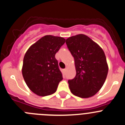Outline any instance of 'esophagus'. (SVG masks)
I'll use <instances>...</instances> for the list:
<instances>
[{
    "label": "esophagus",
    "instance_id": "34e87169",
    "mask_svg": "<svg viewBox=\"0 0 125 125\" xmlns=\"http://www.w3.org/2000/svg\"><path fill=\"white\" fill-rule=\"evenodd\" d=\"M66 69H64L62 70V73H63V74H66Z\"/></svg>",
    "mask_w": 125,
    "mask_h": 125
}]
</instances>
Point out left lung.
<instances>
[{
	"instance_id": "left-lung-1",
	"label": "left lung",
	"mask_w": 125,
	"mask_h": 125,
	"mask_svg": "<svg viewBox=\"0 0 125 125\" xmlns=\"http://www.w3.org/2000/svg\"><path fill=\"white\" fill-rule=\"evenodd\" d=\"M67 48L74 58L76 75L68 83L71 93L82 98L96 94L104 85L108 65L104 51L84 34L66 39Z\"/></svg>"
}]
</instances>
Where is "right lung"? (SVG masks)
<instances>
[{
  "label": "right lung",
  "instance_id": "right-lung-1",
  "mask_svg": "<svg viewBox=\"0 0 125 125\" xmlns=\"http://www.w3.org/2000/svg\"><path fill=\"white\" fill-rule=\"evenodd\" d=\"M65 41L61 37L45 35L32 45L25 54L22 76L29 88L38 96L55 93L62 80L55 54Z\"/></svg>",
  "mask_w": 125,
  "mask_h": 125
}]
</instances>
